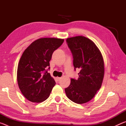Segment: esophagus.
I'll use <instances>...</instances> for the list:
<instances>
[{
    "mask_svg": "<svg viewBox=\"0 0 126 126\" xmlns=\"http://www.w3.org/2000/svg\"><path fill=\"white\" fill-rule=\"evenodd\" d=\"M57 80H58L59 81V80H61V77H57Z\"/></svg>",
    "mask_w": 126,
    "mask_h": 126,
    "instance_id": "obj_1",
    "label": "esophagus"
}]
</instances>
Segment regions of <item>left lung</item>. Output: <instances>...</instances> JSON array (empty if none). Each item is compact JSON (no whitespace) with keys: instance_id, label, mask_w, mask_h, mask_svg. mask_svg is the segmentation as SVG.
Returning <instances> with one entry per match:
<instances>
[{"instance_id":"8db88e82","label":"left lung","mask_w":126,"mask_h":126,"mask_svg":"<svg viewBox=\"0 0 126 126\" xmlns=\"http://www.w3.org/2000/svg\"><path fill=\"white\" fill-rule=\"evenodd\" d=\"M66 42L73 55L74 70L80 71L77 79L72 78L65 88L66 95L74 103H87L101 87L104 73L103 57L95 44L85 37L69 38Z\"/></svg>"}]
</instances>
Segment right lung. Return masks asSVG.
<instances>
[{
    "mask_svg": "<svg viewBox=\"0 0 126 126\" xmlns=\"http://www.w3.org/2000/svg\"><path fill=\"white\" fill-rule=\"evenodd\" d=\"M63 42L64 39L58 38H40L23 52L18 66L17 80L21 92L29 101L39 103L49 96L55 84L48 73L49 61L53 53Z\"/></svg>",
    "mask_w": 126,
    "mask_h": 126,
    "instance_id": "add662e5",
    "label": "right lung"
}]
</instances>
